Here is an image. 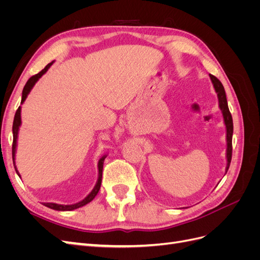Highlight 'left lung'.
Wrapping results in <instances>:
<instances>
[{"instance_id": "left-lung-1", "label": "left lung", "mask_w": 260, "mask_h": 260, "mask_svg": "<svg viewBox=\"0 0 260 260\" xmlns=\"http://www.w3.org/2000/svg\"><path fill=\"white\" fill-rule=\"evenodd\" d=\"M210 80L214 84L215 91L217 93L218 96V102H219V108L222 113L223 116V121L225 124V130H226V167H225V174L228 169L230 167V162L232 158V136H233V120H232V116L229 111V107H228V102H226V96H225V91L222 83L220 82L215 76H212L209 74Z\"/></svg>"}]
</instances>
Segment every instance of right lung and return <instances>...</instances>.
<instances>
[{
  "label": "right lung",
  "mask_w": 260,
  "mask_h": 260,
  "mask_svg": "<svg viewBox=\"0 0 260 260\" xmlns=\"http://www.w3.org/2000/svg\"><path fill=\"white\" fill-rule=\"evenodd\" d=\"M54 61L50 62L49 65H46L45 68L43 70H41L40 73L32 76L30 78V79L27 81L26 85L23 86V90H22V95H21V104L23 103V102L26 101L28 94L30 93V91L32 90V88L35 86V84L37 83V81L40 79V78L48 72L49 68L52 66ZM20 113H21V107L19 106L18 109L16 111V114H15V117H14V122H13V147H12V155H13V162H14V167H15V170H16L17 175L19 176L20 178V175L19 172L16 168V165H15V155H16V148H17V139H18V131H19V127L21 124V116H20ZM107 155H104L102 156L100 160H99V164H98V169H99V176H98V181H96V184L95 186L93 187V190L90 192V194L86 196L85 199H83L82 201H80L79 203H76V204H73V205H60V204H55V203H43V205L49 207L51 209H54V210H58V211H69V210H74V209H77L79 207H82L84 205H86V204L90 203L91 201H93V199L95 198L96 194L99 193L100 188H101V183H102V175H103V164H104V160L106 158Z\"/></svg>",
  "instance_id": "right-lung-1"
}]
</instances>
